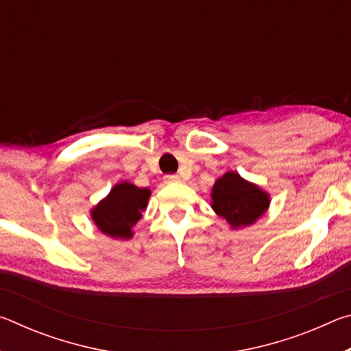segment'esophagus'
<instances>
[{
  "label": "esophagus",
  "instance_id": "34e87169",
  "mask_svg": "<svg viewBox=\"0 0 351 351\" xmlns=\"http://www.w3.org/2000/svg\"><path fill=\"white\" fill-rule=\"evenodd\" d=\"M164 182H165V184L181 182V176H178V175H165V176H164Z\"/></svg>",
  "mask_w": 351,
  "mask_h": 351
}]
</instances>
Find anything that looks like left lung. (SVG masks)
Wrapping results in <instances>:
<instances>
[{
    "label": "left lung",
    "instance_id": "left-lung-1",
    "mask_svg": "<svg viewBox=\"0 0 351 351\" xmlns=\"http://www.w3.org/2000/svg\"><path fill=\"white\" fill-rule=\"evenodd\" d=\"M212 209L223 217L232 229L254 224L268 210L269 195L258 186L228 171L212 187Z\"/></svg>",
    "mask_w": 351,
    "mask_h": 351
}]
</instances>
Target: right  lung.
I'll list each match as a JSON object with an SVG mask.
<instances>
[{
	"label": "right lung",
	"instance_id": "add662e5",
	"mask_svg": "<svg viewBox=\"0 0 351 351\" xmlns=\"http://www.w3.org/2000/svg\"><path fill=\"white\" fill-rule=\"evenodd\" d=\"M150 193L148 189L136 187L132 182H119L96 207H93V221L100 232L111 239H132L133 226L142 218Z\"/></svg>",
	"mask_w": 351,
	"mask_h": 351
}]
</instances>
